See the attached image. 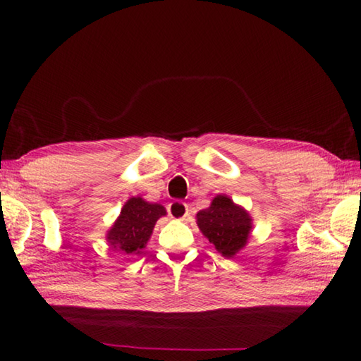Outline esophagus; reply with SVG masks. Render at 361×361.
Returning a JSON list of instances; mask_svg holds the SVG:
<instances>
[{"label":"esophagus","mask_w":361,"mask_h":361,"mask_svg":"<svg viewBox=\"0 0 361 361\" xmlns=\"http://www.w3.org/2000/svg\"><path fill=\"white\" fill-rule=\"evenodd\" d=\"M169 216L172 219H186L188 214H189V208L186 203H183L180 200H175L171 204H169Z\"/></svg>","instance_id":"34e87169"}]
</instances>
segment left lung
<instances>
[{"instance_id":"8db88e82","label":"left lung","mask_w":361,"mask_h":361,"mask_svg":"<svg viewBox=\"0 0 361 361\" xmlns=\"http://www.w3.org/2000/svg\"><path fill=\"white\" fill-rule=\"evenodd\" d=\"M197 225L224 257H234L248 242L251 217L226 195H217L211 206L197 212Z\"/></svg>"}]
</instances>
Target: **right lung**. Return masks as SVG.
Masks as SVG:
<instances>
[{
	"instance_id": "1",
	"label": "right lung",
	"mask_w": 361,
	"mask_h": 361,
	"mask_svg": "<svg viewBox=\"0 0 361 361\" xmlns=\"http://www.w3.org/2000/svg\"><path fill=\"white\" fill-rule=\"evenodd\" d=\"M166 216L164 206L149 203L141 197H132L121 209L119 217L106 233V242L113 251L137 255L150 239L159 217Z\"/></svg>"
}]
</instances>
